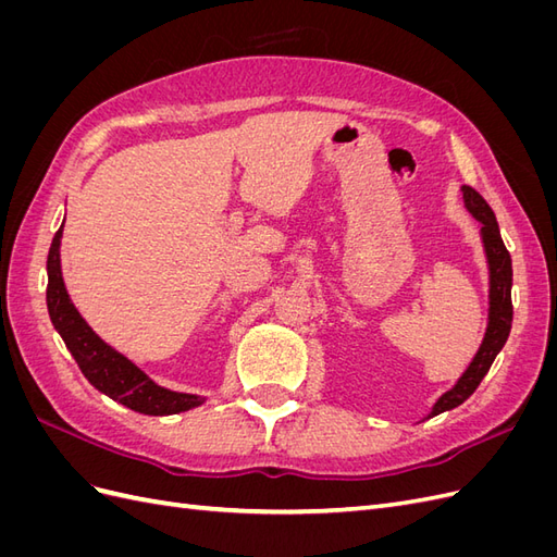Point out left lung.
Instances as JSON below:
<instances>
[{"label": "left lung", "mask_w": 557, "mask_h": 557, "mask_svg": "<svg viewBox=\"0 0 557 557\" xmlns=\"http://www.w3.org/2000/svg\"><path fill=\"white\" fill-rule=\"evenodd\" d=\"M462 197H465L467 211L481 223V237L485 246L487 267H491V313H487L485 339L476 352V358L471 360L469 369L460 376V381L455 383L453 391L442 395L440 401L434 404L430 418L460 407L467 397H471V393L476 391L479 383L487 374V369L493 367L497 352L504 348V344H507L511 323H513V305H511L513 269H511L509 250L502 242L497 218L493 209L487 207V201L474 188H469V185H462Z\"/></svg>", "instance_id": "8db88e82"}]
</instances>
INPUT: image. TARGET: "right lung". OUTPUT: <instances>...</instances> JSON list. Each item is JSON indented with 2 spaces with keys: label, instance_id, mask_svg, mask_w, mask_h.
Here are the masks:
<instances>
[{
  "label": "right lung",
  "instance_id": "add662e5",
  "mask_svg": "<svg viewBox=\"0 0 557 557\" xmlns=\"http://www.w3.org/2000/svg\"><path fill=\"white\" fill-rule=\"evenodd\" d=\"M60 237L62 227L55 232L53 244L48 250V288L46 305L50 320L64 339L66 348L74 356L76 364L99 393L125 404L127 409L146 416H170L199 407L205 397L174 393L150 381L137 364L107 346L81 318L76 307L66 295L62 269H60Z\"/></svg>",
  "mask_w": 557,
  "mask_h": 557
}]
</instances>
